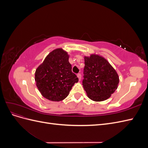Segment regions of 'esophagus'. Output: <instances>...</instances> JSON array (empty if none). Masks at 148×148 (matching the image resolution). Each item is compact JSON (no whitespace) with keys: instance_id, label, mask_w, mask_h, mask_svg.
Masks as SVG:
<instances>
[{"instance_id":"obj_1","label":"esophagus","mask_w":148,"mask_h":148,"mask_svg":"<svg viewBox=\"0 0 148 148\" xmlns=\"http://www.w3.org/2000/svg\"><path fill=\"white\" fill-rule=\"evenodd\" d=\"M77 77H78L79 80L80 81V80H81V79H82V75H81V74H80V73H78V74H77Z\"/></svg>"}]
</instances>
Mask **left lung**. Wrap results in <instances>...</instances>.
Segmentation results:
<instances>
[{
    "label": "left lung",
    "mask_w": 148,
    "mask_h": 148,
    "mask_svg": "<svg viewBox=\"0 0 148 148\" xmlns=\"http://www.w3.org/2000/svg\"><path fill=\"white\" fill-rule=\"evenodd\" d=\"M83 85L89 99L103 101L117 89L119 77L115 70L104 57L96 54L84 57Z\"/></svg>",
    "instance_id": "8db88e82"
}]
</instances>
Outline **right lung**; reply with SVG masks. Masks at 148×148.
Listing matches in <instances>:
<instances>
[{
	"mask_svg": "<svg viewBox=\"0 0 148 148\" xmlns=\"http://www.w3.org/2000/svg\"><path fill=\"white\" fill-rule=\"evenodd\" d=\"M69 56L62 49L50 52L36 70L35 81L43 97L60 101L69 95L78 78L71 71Z\"/></svg>",
	"mask_w": 148,
	"mask_h": 148,
	"instance_id": "add662e5",
	"label": "right lung"
}]
</instances>
